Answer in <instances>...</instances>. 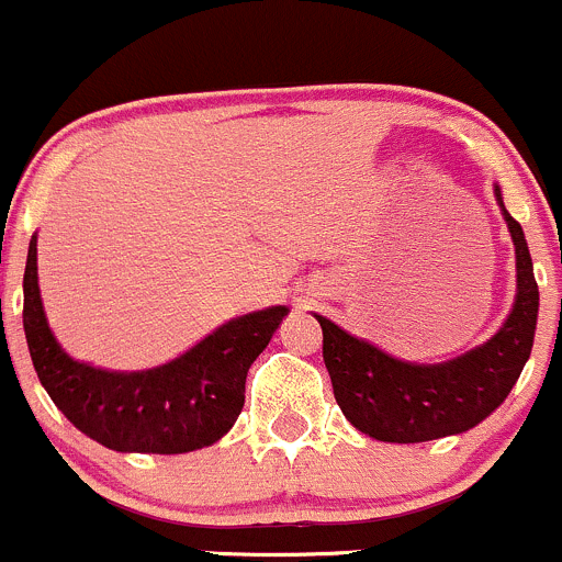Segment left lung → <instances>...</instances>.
Wrapping results in <instances>:
<instances>
[{"instance_id": "8db88e82", "label": "left lung", "mask_w": 562, "mask_h": 562, "mask_svg": "<svg viewBox=\"0 0 562 562\" xmlns=\"http://www.w3.org/2000/svg\"><path fill=\"white\" fill-rule=\"evenodd\" d=\"M497 202L516 246V303L508 319L481 347L448 363L420 366L391 358L380 347L349 336L325 316L322 358L344 418L382 442H426L462 435L492 415L519 380L532 349L538 283L519 221Z\"/></svg>"}]
</instances>
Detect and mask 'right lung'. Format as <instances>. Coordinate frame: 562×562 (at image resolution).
<instances>
[{"instance_id": "obj_1", "label": "right lung", "mask_w": 562, "mask_h": 562, "mask_svg": "<svg viewBox=\"0 0 562 562\" xmlns=\"http://www.w3.org/2000/svg\"><path fill=\"white\" fill-rule=\"evenodd\" d=\"M289 314L286 305L226 322L171 363L133 374L92 369L59 347L37 286V237L24 270V333L37 380L65 418L122 453H188L213 446L246 404V376Z\"/></svg>"}]
</instances>
